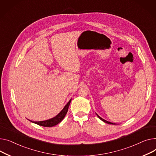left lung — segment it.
Here are the masks:
<instances>
[{"label": "left lung", "instance_id": "1", "mask_svg": "<svg viewBox=\"0 0 156 156\" xmlns=\"http://www.w3.org/2000/svg\"><path fill=\"white\" fill-rule=\"evenodd\" d=\"M96 115L98 116V117L100 119V120H102L103 122H105V123H108V124H112V125H116V123H112V122H108V121H106V120H104V119L103 118H102L101 117V116H99L96 113Z\"/></svg>", "mask_w": 156, "mask_h": 156}]
</instances>
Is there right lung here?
Listing matches in <instances>:
<instances>
[{
	"label": "right lung",
	"instance_id": "obj_1",
	"mask_svg": "<svg viewBox=\"0 0 156 156\" xmlns=\"http://www.w3.org/2000/svg\"><path fill=\"white\" fill-rule=\"evenodd\" d=\"M71 100L72 99L69 100V101L67 103V105L65 106H64V108L62 109V110L57 116L51 119H49V120H47L44 121H40V122H33L31 120H29L34 123H36L40 126H45V127H51V126L56 125L58 123H59L60 122H62V120L64 118V117L66 116L68 112V109H69L70 103L71 102Z\"/></svg>",
	"mask_w": 156,
	"mask_h": 156
}]
</instances>
